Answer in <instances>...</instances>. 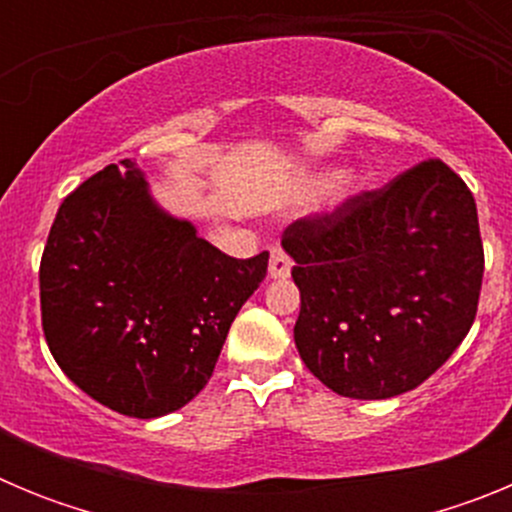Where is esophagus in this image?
<instances>
[{"mask_svg":"<svg viewBox=\"0 0 512 512\" xmlns=\"http://www.w3.org/2000/svg\"><path fill=\"white\" fill-rule=\"evenodd\" d=\"M289 271H292V259H289V253L282 251V248H274V251H271V261H269V277L284 279V277H289Z\"/></svg>","mask_w":512,"mask_h":512,"instance_id":"obj_1","label":"esophagus"}]
</instances>
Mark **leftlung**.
I'll use <instances>...</instances> for the list:
<instances>
[{
    "label": "left lung",
    "instance_id": "8db88e82",
    "mask_svg": "<svg viewBox=\"0 0 512 512\" xmlns=\"http://www.w3.org/2000/svg\"><path fill=\"white\" fill-rule=\"evenodd\" d=\"M300 287L295 343L328 390H415L477 315L485 248L469 187L441 158L305 215L282 235Z\"/></svg>",
    "mask_w": 512,
    "mask_h": 512
}]
</instances>
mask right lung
I'll use <instances>...</instances> for the list:
<instances>
[{"mask_svg":"<svg viewBox=\"0 0 512 512\" xmlns=\"http://www.w3.org/2000/svg\"><path fill=\"white\" fill-rule=\"evenodd\" d=\"M269 251L233 259L148 197L135 161L66 197L40 259V318L63 374L110 410L158 418L212 377Z\"/></svg>","mask_w":512,"mask_h":512,"instance_id":"1","label":"right lung"}]
</instances>
